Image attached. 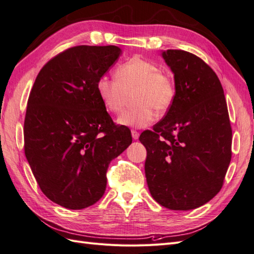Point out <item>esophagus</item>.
<instances>
[{
  "instance_id": "obj_1",
  "label": "esophagus",
  "mask_w": 254,
  "mask_h": 254,
  "mask_svg": "<svg viewBox=\"0 0 254 254\" xmlns=\"http://www.w3.org/2000/svg\"><path fill=\"white\" fill-rule=\"evenodd\" d=\"M131 135H132V139L133 140H137L139 139V132L136 131V130H131Z\"/></svg>"
}]
</instances>
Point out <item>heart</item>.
<instances>
[{
	"label": "heart",
	"instance_id": "heart-1",
	"mask_svg": "<svg viewBox=\"0 0 254 254\" xmlns=\"http://www.w3.org/2000/svg\"><path fill=\"white\" fill-rule=\"evenodd\" d=\"M97 93L105 108L119 113L132 95L135 104L122 112L119 124L141 128L155 120L156 112L164 113L176 97V84L167 74L149 60L133 57L120 65L117 77L104 75L97 81Z\"/></svg>",
	"mask_w": 254,
	"mask_h": 254
}]
</instances>
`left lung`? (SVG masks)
I'll list each match as a JSON object with an SVG mask.
<instances>
[{
    "label": "left lung",
    "instance_id": "8db88e82",
    "mask_svg": "<svg viewBox=\"0 0 254 254\" xmlns=\"http://www.w3.org/2000/svg\"><path fill=\"white\" fill-rule=\"evenodd\" d=\"M174 73L176 97L165 117L145 130V176L155 200L188 211L220 190L231 161L232 129L224 89L202 59L182 50L162 52Z\"/></svg>",
    "mask_w": 254,
    "mask_h": 254
}]
</instances>
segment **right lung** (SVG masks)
<instances>
[{"label": "right lung", "mask_w": 254, "mask_h": 254, "mask_svg": "<svg viewBox=\"0 0 254 254\" xmlns=\"http://www.w3.org/2000/svg\"><path fill=\"white\" fill-rule=\"evenodd\" d=\"M122 54L115 45H78L38 74L24 120V151L38 186L71 210L94 204L106 190L111 161L131 144L97 93V81Z\"/></svg>", "instance_id": "right-lung-1"}]
</instances>
